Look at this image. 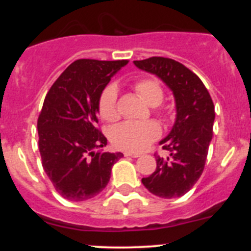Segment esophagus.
Segmentation results:
<instances>
[{
	"label": "esophagus",
	"mask_w": 251,
	"mask_h": 251,
	"mask_svg": "<svg viewBox=\"0 0 251 251\" xmlns=\"http://www.w3.org/2000/svg\"><path fill=\"white\" fill-rule=\"evenodd\" d=\"M125 156H131V158H138L141 156L140 153H136V151H125Z\"/></svg>",
	"instance_id": "esophagus-1"
}]
</instances>
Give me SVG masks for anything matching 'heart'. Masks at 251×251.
<instances>
[{"label": "heart", "instance_id": "heart-1", "mask_svg": "<svg viewBox=\"0 0 251 251\" xmlns=\"http://www.w3.org/2000/svg\"><path fill=\"white\" fill-rule=\"evenodd\" d=\"M135 90L142 100L151 107L159 105L164 98L163 87L158 81L153 78L140 80L136 82ZM116 100H118L116 86L109 85L105 87L100 100V113L104 120L114 121L118 119ZM159 136H160V127L154 121H147V123L125 121L113 127L110 132V140L119 149L141 151H144Z\"/></svg>", "mask_w": 251, "mask_h": 251}]
</instances>
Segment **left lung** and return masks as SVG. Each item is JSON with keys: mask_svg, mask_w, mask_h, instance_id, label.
<instances>
[{"mask_svg": "<svg viewBox=\"0 0 251 251\" xmlns=\"http://www.w3.org/2000/svg\"><path fill=\"white\" fill-rule=\"evenodd\" d=\"M143 72L158 76L175 98L176 119L159 144L169 156L156 155V170L142 183L160 198H178L186 194L201 176L212 138L215 108L201 80L188 68L170 58L151 57L135 60Z\"/></svg>", "mask_w": 251, "mask_h": 251, "instance_id": "1", "label": "left lung"}]
</instances>
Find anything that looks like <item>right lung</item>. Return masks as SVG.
I'll return each instance as SVG.
<instances>
[{"label": "right lung", "instance_id": "obj_1", "mask_svg": "<svg viewBox=\"0 0 251 251\" xmlns=\"http://www.w3.org/2000/svg\"><path fill=\"white\" fill-rule=\"evenodd\" d=\"M128 60L77 59L55 80L37 120L42 166L55 191L72 201L100 194L124 154L100 151L107 138L97 128L100 100Z\"/></svg>", "mask_w": 251, "mask_h": 251}]
</instances>
